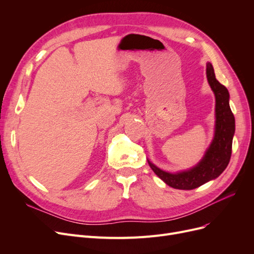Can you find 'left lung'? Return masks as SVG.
Instances as JSON below:
<instances>
[{"mask_svg": "<svg viewBox=\"0 0 254 254\" xmlns=\"http://www.w3.org/2000/svg\"><path fill=\"white\" fill-rule=\"evenodd\" d=\"M207 79L215 95V131L204 157L193 168L178 173H169L157 168L150 161L148 164L155 174L173 189L190 190L217 178L228 167L235 134V117L230 107V93L215 77L214 69L207 64Z\"/></svg>", "mask_w": 254, "mask_h": 254, "instance_id": "8db88e82", "label": "left lung"}]
</instances>
